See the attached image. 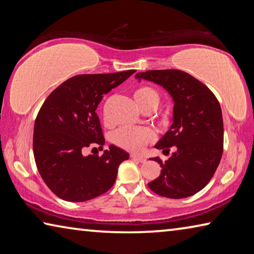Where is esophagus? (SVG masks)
<instances>
[{"mask_svg": "<svg viewBox=\"0 0 254 254\" xmlns=\"http://www.w3.org/2000/svg\"><path fill=\"white\" fill-rule=\"evenodd\" d=\"M131 158L134 159V160H136V161H139V162H145V160H147L145 157L137 156V154H131Z\"/></svg>", "mask_w": 254, "mask_h": 254, "instance_id": "obj_1", "label": "esophagus"}]
</instances>
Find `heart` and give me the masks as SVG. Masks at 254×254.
<instances>
[{
	"mask_svg": "<svg viewBox=\"0 0 254 254\" xmlns=\"http://www.w3.org/2000/svg\"><path fill=\"white\" fill-rule=\"evenodd\" d=\"M133 96L136 104L144 112L154 111L160 103L159 93L150 86H141L135 89ZM153 140L154 132L149 127H124L113 134V142L118 147L131 152L143 151L147 144L151 143Z\"/></svg>",
	"mask_w": 254,
	"mask_h": 254,
	"instance_id": "heart-1",
	"label": "heart"
}]
</instances>
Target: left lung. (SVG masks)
Masks as SVG:
<instances>
[{"instance_id": "1", "label": "left lung", "mask_w": 254, "mask_h": 254, "mask_svg": "<svg viewBox=\"0 0 254 254\" xmlns=\"http://www.w3.org/2000/svg\"><path fill=\"white\" fill-rule=\"evenodd\" d=\"M136 79L162 86L174 101L173 124L154 145L168 154L160 163L161 174L148 184L156 194L186 198L201 190L216 171L223 153L222 110L207 86L183 70L165 69L137 72Z\"/></svg>"}]
</instances>
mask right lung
I'll return each mask as SVG.
<instances>
[{
	"mask_svg": "<svg viewBox=\"0 0 254 254\" xmlns=\"http://www.w3.org/2000/svg\"><path fill=\"white\" fill-rule=\"evenodd\" d=\"M135 70L77 75L46 98L34 122L33 154L47 186L59 198L86 201L104 194L128 153L111 144L102 156L84 149L105 143L96 109L103 96ZM96 149V148H93Z\"/></svg>",
	"mask_w": 254,
	"mask_h": 254,
	"instance_id": "obj_1",
	"label": "right lung"
}]
</instances>
